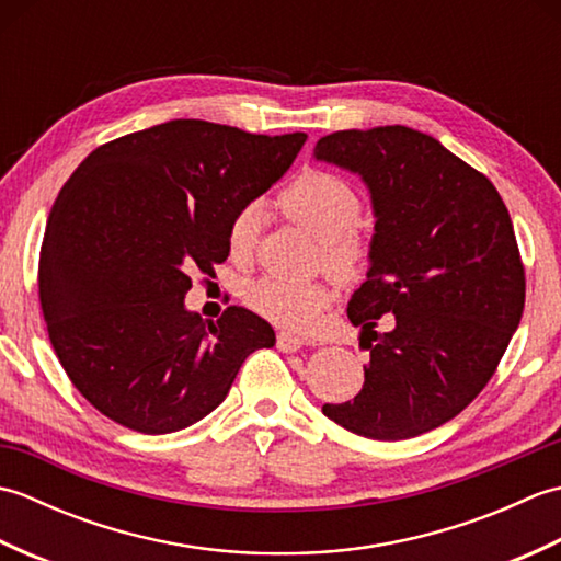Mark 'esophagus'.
I'll return each mask as SVG.
<instances>
[{"instance_id":"obj_1","label":"esophagus","mask_w":561,"mask_h":561,"mask_svg":"<svg viewBox=\"0 0 561 561\" xmlns=\"http://www.w3.org/2000/svg\"><path fill=\"white\" fill-rule=\"evenodd\" d=\"M277 347L282 352H299L304 347V337L291 335V332H279V335H277Z\"/></svg>"}]
</instances>
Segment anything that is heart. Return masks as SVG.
<instances>
[{
    "label": "heart",
    "mask_w": 561,
    "mask_h": 561,
    "mask_svg": "<svg viewBox=\"0 0 561 561\" xmlns=\"http://www.w3.org/2000/svg\"><path fill=\"white\" fill-rule=\"evenodd\" d=\"M279 207L304 231L320 241L323 265L340 279L356 277L371 260V236L356 221L364 209L359 190L342 175L323 169H304L279 193ZM257 205H245L229 224L231 253L243 255L255 243ZM332 299L325 282H289L262 277L245 289V301L274 323L308 330Z\"/></svg>",
    "instance_id": "1"
}]
</instances>
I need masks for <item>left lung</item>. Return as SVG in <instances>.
<instances>
[{"label":"left lung","instance_id":"left-lung-1","mask_svg":"<svg viewBox=\"0 0 561 561\" xmlns=\"http://www.w3.org/2000/svg\"><path fill=\"white\" fill-rule=\"evenodd\" d=\"M316 159L359 173L376 211L371 270L347 306L371 362L359 396L323 414L374 440L432 432L480 396L520 323L526 267L508 209L484 173L402 125L340 129ZM383 312L393 330L378 336Z\"/></svg>","mask_w":561,"mask_h":561}]
</instances>
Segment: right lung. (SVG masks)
<instances>
[{
    "label": "right lung",
    "mask_w": 561,
    "mask_h": 561,
    "mask_svg": "<svg viewBox=\"0 0 561 561\" xmlns=\"http://www.w3.org/2000/svg\"><path fill=\"white\" fill-rule=\"evenodd\" d=\"M304 133L253 135L171 121L93 149L47 219L41 308L75 388L108 420L171 434L224 402L245 356L274 330L229 306L185 311L193 272L229 257L238 209L287 173Z\"/></svg>",
    "instance_id": "1"
}]
</instances>
